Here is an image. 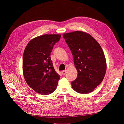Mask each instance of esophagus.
<instances>
[{
	"label": "esophagus",
	"instance_id": "esophagus-1",
	"mask_svg": "<svg viewBox=\"0 0 124 124\" xmlns=\"http://www.w3.org/2000/svg\"><path fill=\"white\" fill-rule=\"evenodd\" d=\"M67 73V71L66 70H63L62 71V75H65L66 73Z\"/></svg>",
	"mask_w": 124,
	"mask_h": 124
}]
</instances>
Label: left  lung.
Here are the masks:
<instances>
[{
  "instance_id": "left-lung-1",
  "label": "left lung",
  "mask_w": 124,
  "mask_h": 124,
  "mask_svg": "<svg viewBox=\"0 0 124 124\" xmlns=\"http://www.w3.org/2000/svg\"><path fill=\"white\" fill-rule=\"evenodd\" d=\"M73 57L78 71L77 78L71 82L75 91L86 94L93 92L103 81L107 64L98 42L87 33L76 31L63 34Z\"/></svg>"
}]
</instances>
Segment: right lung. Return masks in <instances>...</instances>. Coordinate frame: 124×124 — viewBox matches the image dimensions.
Listing matches in <instances>:
<instances>
[{
  "instance_id": "obj_1",
  "label": "right lung",
  "mask_w": 124,
  "mask_h": 124,
  "mask_svg": "<svg viewBox=\"0 0 124 124\" xmlns=\"http://www.w3.org/2000/svg\"><path fill=\"white\" fill-rule=\"evenodd\" d=\"M61 35H44L32 39L26 46L23 58V71L26 83L42 95L55 91L60 78L51 59L54 46Z\"/></svg>"
}]
</instances>
